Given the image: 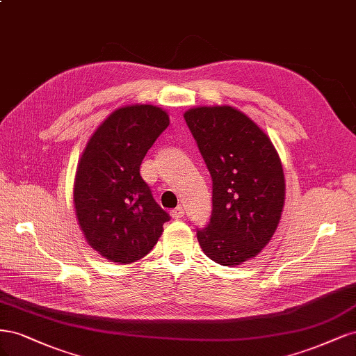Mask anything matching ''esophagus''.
Listing matches in <instances>:
<instances>
[{"instance_id":"1","label":"esophagus","mask_w":356,"mask_h":356,"mask_svg":"<svg viewBox=\"0 0 356 356\" xmlns=\"http://www.w3.org/2000/svg\"><path fill=\"white\" fill-rule=\"evenodd\" d=\"M183 214H185V210H183L181 207H177L175 210H171V213H170V216L173 217V219H181Z\"/></svg>"}]
</instances>
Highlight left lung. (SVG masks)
Segmentation results:
<instances>
[{
    "instance_id": "8db88e82",
    "label": "left lung",
    "mask_w": 356,
    "mask_h": 356,
    "mask_svg": "<svg viewBox=\"0 0 356 356\" xmlns=\"http://www.w3.org/2000/svg\"><path fill=\"white\" fill-rule=\"evenodd\" d=\"M183 117L213 179L211 219L198 243L219 265H243L269 244L281 220L285 179L278 151L234 106H197Z\"/></svg>"
}]
</instances>
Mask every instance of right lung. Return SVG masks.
<instances>
[{
	"instance_id": "add662e5",
	"label": "right lung",
	"mask_w": 356,
	"mask_h": 356,
	"mask_svg": "<svg viewBox=\"0 0 356 356\" xmlns=\"http://www.w3.org/2000/svg\"><path fill=\"white\" fill-rule=\"evenodd\" d=\"M170 124L154 105L121 106L88 139L74 179L75 216L88 245L109 261L129 265L163 235L168 214L140 176L146 152Z\"/></svg>"
}]
</instances>
